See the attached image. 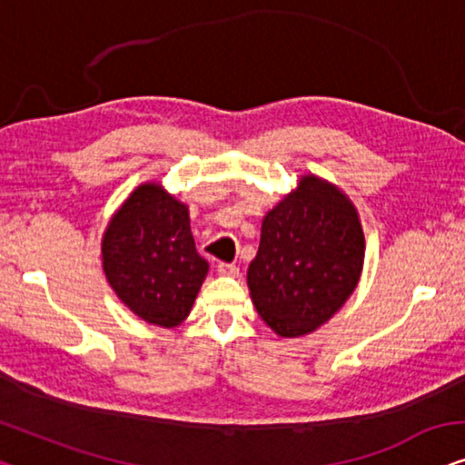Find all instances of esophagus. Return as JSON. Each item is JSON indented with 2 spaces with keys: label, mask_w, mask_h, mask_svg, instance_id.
I'll use <instances>...</instances> for the list:
<instances>
[{
  "label": "esophagus",
  "mask_w": 465,
  "mask_h": 465,
  "mask_svg": "<svg viewBox=\"0 0 465 465\" xmlns=\"http://www.w3.org/2000/svg\"><path fill=\"white\" fill-rule=\"evenodd\" d=\"M217 272H219V275H225V277H238L240 267H235L233 262H219Z\"/></svg>",
  "instance_id": "34e87169"
}]
</instances>
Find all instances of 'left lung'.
Returning a JSON list of instances; mask_svg holds the SVG:
<instances>
[{"instance_id": "8db88e82", "label": "left lung", "mask_w": 465, "mask_h": 465, "mask_svg": "<svg viewBox=\"0 0 465 465\" xmlns=\"http://www.w3.org/2000/svg\"><path fill=\"white\" fill-rule=\"evenodd\" d=\"M365 235L352 200L307 173L261 225L248 290L261 320L282 338L307 336L330 322L355 292Z\"/></svg>"}]
</instances>
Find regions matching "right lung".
Instances as JSON below:
<instances>
[{
	"instance_id": "add662e5",
	"label": "right lung",
	"mask_w": 465,
	"mask_h": 465,
	"mask_svg": "<svg viewBox=\"0 0 465 465\" xmlns=\"http://www.w3.org/2000/svg\"><path fill=\"white\" fill-rule=\"evenodd\" d=\"M102 269L140 320L158 328L183 323L209 273L193 244L188 204L161 182L137 185L104 230Z\"/></svg>"
}]
</instances>
